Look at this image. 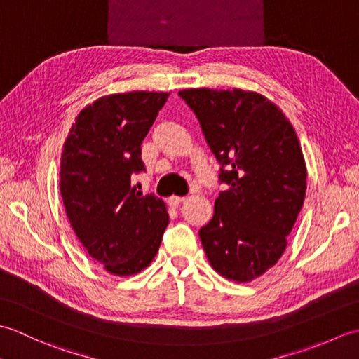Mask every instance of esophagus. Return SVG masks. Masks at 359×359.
<instances>
[{
  "mask_svg": "<svg viewBox=\"0 0 359 359\" xmlns=\"http://www.w3.org/2000/svg\"><path fill=\"white\" fill-rule=\"evenodd\" d=\"M185 201V197H180V196H171L170 199H168V205H171V207H177L182 202Z\"/></svg>",
  "mask_w": 359,
  "mask_h": 359,
  "instance_id": "esophagus-1",
  "label": "esophagus"
}]
</instances>
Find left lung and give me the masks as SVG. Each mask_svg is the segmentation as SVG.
Listing matches in <instances>:
<instances>
[{"mask_svg":"<svg viewBox=\"0 0 359 359\" xmlns=\"http://www.w3.org/2000/svg\"><path fill=\"white\" fill-rule=\"evenodd\" d=\"M179 95L199 118L226 187L199 230L205 255L220 276L250 282L284 255L306 199L301 143L285 114L253 90L191 88Z\"/></svg>","mask_w":359,"mask_h":359,"instance_id":"left-lung-1","label":"left lung"}]
</instances>
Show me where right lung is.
<instances>
[{"instance_id":"obj_1","label":"right lung","mask_w":359,"mask_h":359,"mask_svg":"<svg viewBox=\"0 0 359 359\" xmlns=\"http://www.w3.org/2000/svg\"><path fill=\"white\" fill-rule=\"evenodd\" d=\"M168 93L133 90L81 109L63 144L60 193L72 230L90 257L116 276L140 273L156 257L170 222L165 202L131 182L144 171L142 142Z\"/></svg>"}]
</instances>
